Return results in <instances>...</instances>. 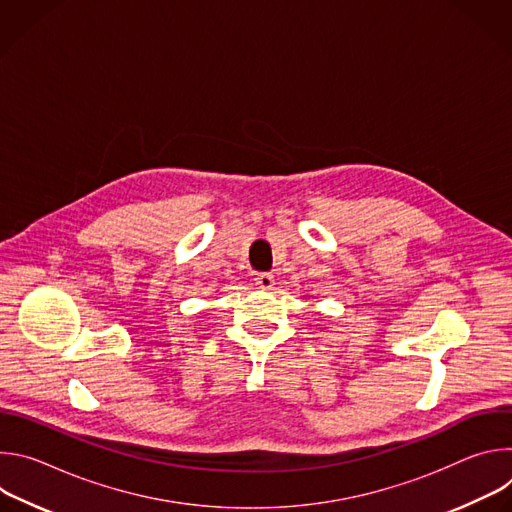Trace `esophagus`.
Wrapping results in <instances>:
<instances>
[{"mask_svg": "<svg viewBox=\"0 0 512 512\" xmlns=\"http://www.w3.org/2000/svg\"><path fill=\"white\" fill-rule=\"evenodd\" d=\"M255 283H257L261 289H271V287H273V275H271V273H257Z\"/></svg>", "mask_w": 512, "mask_h": 512, "instance_id": "esophagus-1", "label": "esophagus"}]
</instances>
